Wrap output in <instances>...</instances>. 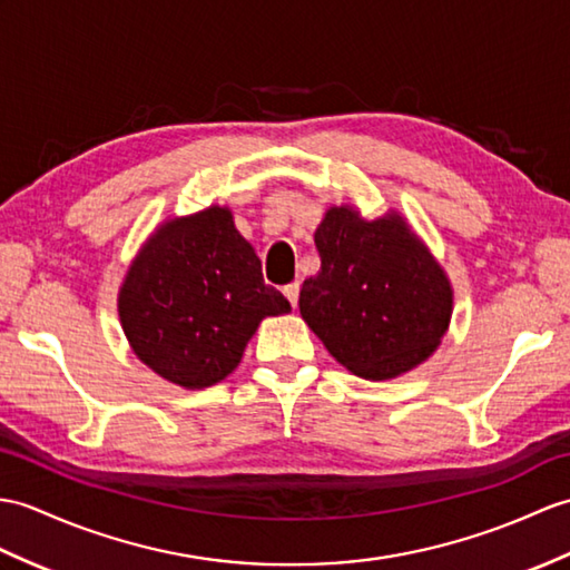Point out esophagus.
Listing matches in <instances>:
<instances>
[{"mask_svg":"<svg viewBox=\"0 0 570 570\" xmlns=\"http://www.w3.org/2000/svg\"><path fill=\"white\" fill-rule=\"evenodd\" d=\"M298 291H301L298 282H294V284H286V286H284V296L288 298V303H291V306H294V308H296V303H298Z\"/></svg>","mask_w":570,"mask_h":570,"instance_id":"esophagus-1","label":"esophagus"}]
</instances>
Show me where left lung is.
Returning a JSON list of instances; mask_svg holds the SVG:
<instances>
[{
  "label": "left lung",
  "instance_id": "8db88e82",
  "mask_svg": "<svg viewBox=\"0 0 570 570\" xmlns=\"http://www.w3.org/2000/svg\"><path fill=\"white\" fill-rule=\"evenodd\" d=\"M321 272L303 282L301 317L347 372L386 381L440 347L452 282L399 210L364 218L330 206L315 230Z\"/></svg>",
  "mask_w": 570,
  "mask_h": 570
}]
</instances>
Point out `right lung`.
<instances>
[{
    "label": "right lung",
    "instance_id": "add662e5",
    "mask_svg": "<svg viewBox=\"0 0 570 570\" xmlns=\"http://www.w3.org/2000/svg\"><path fill=\"white\" fill-rule=\"evenodd\" d=\"M291 306L262 279V262L228 206L163 220L118 288V317L138 360L187 391L235 372L267 315Z\"/></svg>",
    "mask_w": 570,
    "mask_h": 570
}]
</instances>
